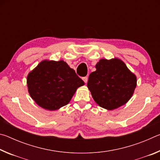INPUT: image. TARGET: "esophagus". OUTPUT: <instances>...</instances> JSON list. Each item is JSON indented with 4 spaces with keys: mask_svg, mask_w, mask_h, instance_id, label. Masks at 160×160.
I'll use <instances>...</instances> for the list:
<instances>
[{
    "mask_svg": "<svg viewBox=\"0 0 160 160\" xmlns=\"http://www.w3.org/2000/svg\"><path fill=\"white\" fill-rule=\"evenodd\" d=\"M82 80L84 82H85V83H87L88 82V77H84L82 78Z\"/></svg>",
    "mask_w": 160,
    "mask_h": 160,
    "instance_id": "34e87169",
    "label": "esophagus"
}]
</instances>
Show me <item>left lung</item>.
<instances>
[{
	"label": "left lung",
	"mask_w": 160,
	"mask_h": 160,
	"mask_svg": "<svg viewBox=\"0 0 160 160\" xmlns=\"http://www.w3.org/2000/svg\"><path fill=\"white\" fill-rule=\"evenodd\" d=\"M89 76L88 88L97 104L107 110L123 106L137 85L135 75L120 59H101Z\"/></svg>",
	"instance_id": "obj_1"
}]
</instances>
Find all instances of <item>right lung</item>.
Instances as JSON below:
<instances>
[{"label":"right lung","instance_id":"1","mask_svg":"<svg viewBox=\"0 0 160 160\" xmlns=\"http://www.w3.org/2000/svg\"><path fill=\"white\" fill-rule=\"evenodd\" d=\"M27 84L29 95L39 107L55 111L68 104L85 82L65 61L44 60L28 74Z\"/></svg>","mask_w":160,"mask_h":160}]
</instances>
